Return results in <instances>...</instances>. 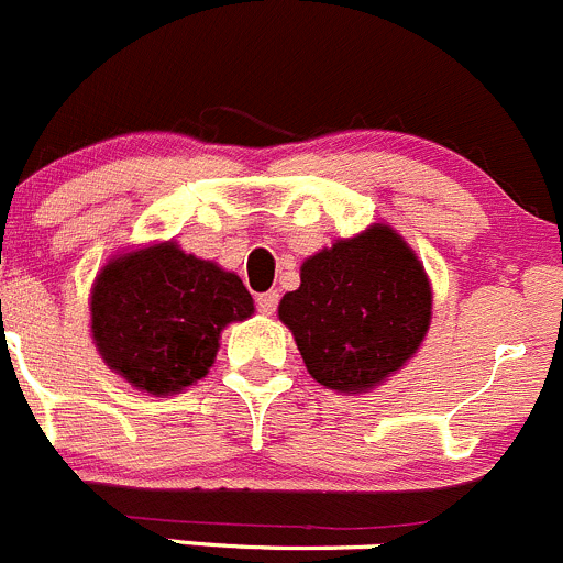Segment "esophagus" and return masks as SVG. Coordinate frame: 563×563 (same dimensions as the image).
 <instances>
[{
	"label": "esophagus",
	"instance_id": "34e87169",
	"mask_svg": "<svg viewBox=\"0 0 563 563\" xmlns=\"http://www.w3.org/2000/svg\"><path fill=\"white\" fill-rule=\"evenodd\" d=\"M255 302H258V310H261V313L272 316V313H275V310H277V302H280V294H277V291L258 294V299H255Z\"/></svg>",
	"mask_w": 563,
	"mask_h": 563
}]
</instances>
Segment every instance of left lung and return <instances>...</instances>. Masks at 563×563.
<instances>
[{"mask_svg":"<svg viewBox=\"0 0 563 563\" xmlns=\"http://www.w3.org/2000/svg\"><path fill=\"white\" fill-rule=\"evenodd\" d=\"M302 283L280 302L310 376L363 393L401 368L432 319L427 272L396 231L374 225L302 264Z\"/></svg>","mask_w":563,"mask_h":563,"instance_id":"1","label":"left lung"}]
</instances>
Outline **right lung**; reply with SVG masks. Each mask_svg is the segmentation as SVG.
Instances as JSON below:
<instances>
[{"label": "right lung", "instance_id": "right-lung-1", "mask_svg": "<svg viewBox=\"0 0 563 563\" xmlns=\"http://www.w3.org/2000/svg\"><path fill=\"white\" fill-rule=\"evenodd\" d=\"M90 310L109 368L167 396L209 374L220 332L253 313V297L233 272L167 242L103 266Z\"/></svg>", "mask_w": 563, "mask_h": 563}]
</instances>
